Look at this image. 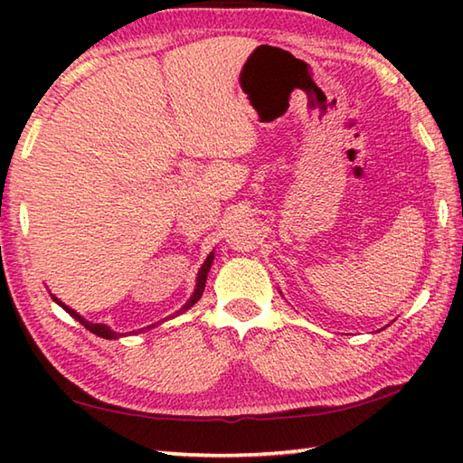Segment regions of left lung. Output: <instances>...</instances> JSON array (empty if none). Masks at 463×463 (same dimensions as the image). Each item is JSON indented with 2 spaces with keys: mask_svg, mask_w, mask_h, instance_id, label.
<instances>
[{
  "mask_svg": "<svg viewBox=\"0 0 463 463\" xmlns=\"http://www.w3.org/2000/svg\"><path fill=\"white\" fill-rule=\"evenodd\" d=\"M213 259H214V254L211 252L209 257H206V260L203 262V267H201V270H199V274H196V287H194V292H193V297L186 300V304L184 307L179 310V312H175V317L176 314H183L184 310H189L193 304H196V300H199L201 297H203V290H204V282H206V274H209V270H211V264H213ZM49 297H52V300L55 302V304H59V307H61L69 317H73L77 322L80 324H83V326L90 330V332H93L95 336H99V338H105V340H117V338H121V336H129V334H117L115 330H111L109 326H107V324H101V322H90V320H85L80 312L77 310H73V308H69L65 302H61L59 300L55 294H52L49 292ZM149 328H153V326H149ZM146 328V330H149ZM141 332H145V328H141L139 332H135V334H141Z\"/></svg>",
  "mask_w": 463,
  "mask_h": 463,
  "instance_id": "obj_1",
  "label": "left lung"
}]
</instances>
